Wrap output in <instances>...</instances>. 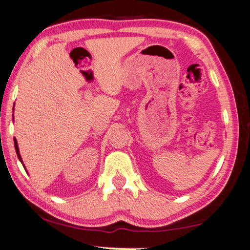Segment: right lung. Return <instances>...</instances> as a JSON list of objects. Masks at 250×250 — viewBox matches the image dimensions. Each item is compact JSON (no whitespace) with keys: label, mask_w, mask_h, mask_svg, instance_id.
I'll list each match as a JSON object with an SVG mask.
<instances>
[{"label":"right lung","mask_w":250,"mask_h":250,"mask_svg":"<svg viewBox=\"0 0 250 250\" xmlns=\"http://www.w3.org/2000/svg\"><path fill=\"white\" fill-rule=\"evenodd\" d=\"M14 146H15V150H16V154H18V157H19V159L20 161H21V163L23 164V161H22V158H21V155H20V150H19V146H18V142H16V140L14 138ZM24 166V165H23Z\"/></svg>","instance_id":"obj_1"}]
</instances>
